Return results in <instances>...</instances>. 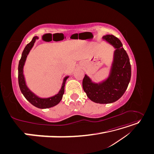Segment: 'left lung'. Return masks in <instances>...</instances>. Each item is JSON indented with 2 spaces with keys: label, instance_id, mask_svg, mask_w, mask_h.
<instances>
[{
  "label": "left lung",
  "instance_id": "1",
  "mask_svg": "<svg viewBox=\"0 0 154 154\" xmlns=\"http://www.w3.org/2000/svg\"><path fill=\"white\" fill-rule=\"evenodd\" d=\"M102 39L115 49L109 75L104 80L96 83L85 74L82 85L91 101L107 104L116 101L124 94L131 78V66L128 56L117 37L107 35Z\"/></svg>",
  "mask_w": 154,
  "mask_h": 154
}]
</instances>
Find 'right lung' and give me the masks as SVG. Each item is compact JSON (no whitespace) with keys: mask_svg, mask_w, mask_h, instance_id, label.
Wrapping results in <instances>:
<instances>
[{"mask_svg":"<svg viewBox=\"0 0 154 154\" xmlns=\"http://www.w3.org/2000/svg\"><path fill=\"white\" fill-rule=\"evenodd\" d=\"M38 38H39L37 36H34L32 40L26 46L24 51H23L21 58L19 61V63H18V79L20 89L21 91V92L22 93V94L26 97V99L32 105L37 107V108L44 109L51 108V107L57 105L62 100L65 91V85H66V81L69 76L64 77L62 87L60 88V91L57 94L53 96L48 97H41L37 96L33 92H32L31 90H30V88L27 87L26 84V79L24 74V67L25 66L27 56H28L30 51L31 50L32 47H33L36 40Z\"/></svg>","mask_w":154,"mask_h":154,"instance_id":"add662e5","label":"right lung"}]
</instances>
